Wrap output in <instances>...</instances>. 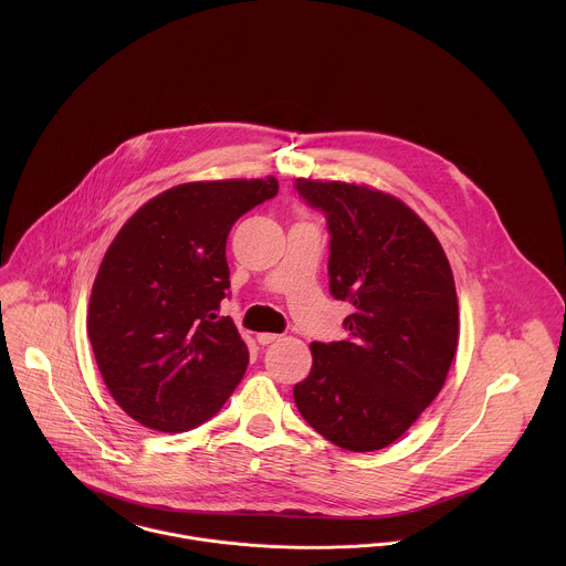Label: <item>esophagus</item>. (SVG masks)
<instances>
[{"label": "esophagus", "instance_id": "esophagus-1", "mask_svg": "<svg viewBox=\"0 0 566 566\" xmlns=\"http://www.w3.org/2000/svg\"><path fill=\"white\" fill-rule=\"evenodd\" d=\"M281 335H276V333H259L256 335V342L261 344V346H268V344H272V342H276Z\"/></svg>", "mask_w": 566, "mask_h": 566}]
</instances>
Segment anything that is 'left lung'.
Masks as SVG:
<instances>
[{
    "mask_svg": "<svg viewBox=\"0 0 566 566\" xmlns=\"http://www.w3.org/2000/svg\"><path fill=\"white\" fill-rule=\"evenodd\" d=\"M326 218L328 290L353 314L339 342H314L294 386L303 418L346 451H377L416 422L444 386L460 314L449 259L399 198L366 185L296 178Z\"/></svg>",
    "mask_w": 566,
    "mask_h": 566,
    "instance_id": "obj_1",
    "label": "left lung"
}]
</instances>
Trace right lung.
<instances>
[{
    "mask_svg": "<svg viewBox=\"0 0 566 566\" xmlns=\"http://www.w3.org/2000/svg\"><path fill=\"white\" fill-rule=\"evenodd\" d=\"M279 182H185L148 200L108 245L86 328L99 375L137 422L178 433L207 422L242 381L248 348L229 316L227 240Z\"/></svg>",
    "mask_w": 566,
    "mask_h": 566,
    "instance_id": "right-lung-1",
    "label": "right lung"
}]
</instances>
